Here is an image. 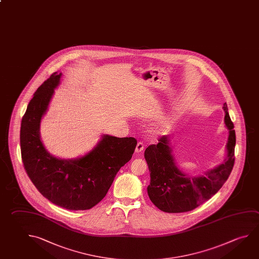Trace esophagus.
Segmentation results:
<instances>
[{
  "instance_id": "1",
  "label": "esophagus",
  "mask_w": 259,
  "mask_h": 259,
  "mask_svg": "<svg viewBox=\"0 0 259 259\" xmlns=\"http://www.w3.org/2000/svg\"><path fill=\"white\" fill-rule=\"evenodd\" d=\"M144 144L142 143V142H138L137 143V145H136V153H140V152H142L143 150H144Z\"/></svg>"
}]
</instances>
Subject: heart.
<instances>
[{"label":"heart","instance_id":"heart-1","mask_svg":"<svg viewBox=\"0 0 259 259\" xmlns=\"http://www.w3.org/2000/svg\"><path fill=\"white\" fill-rule=\"evenodd\" d=\"M154 134H158V133H160V130L157 129V128H156V129H154Z\"/></svg>","mask_w":259,"mask_h":259}]
</instances>
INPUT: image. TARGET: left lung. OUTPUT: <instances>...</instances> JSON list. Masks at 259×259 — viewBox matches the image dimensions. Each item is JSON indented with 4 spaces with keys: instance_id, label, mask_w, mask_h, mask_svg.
Instances as JSON below:
<instances>
[{
    "instance_id": "obj_1",
    "label": "left lung",
    "mask_w": 259,
    "mask_h": 259,
    "mask_svg": "<svg viewBox=\"0 0 259 259\" xmlns=\"http://www.w3.org/2000/svg\"><path fill=\"white\" fill-rule=\"evenodd\" d=\"M225 123L228 129L227 154L222 163L210 169L204 176L192 177L177 166L172 154L170 136H163L157 145L145 149V158L149 168L150 185L147 193L150 200L166 213H184L196 208L218 193L227 181L235 163L236 132L224 104Z\"/></svg>"
}]
</instances>
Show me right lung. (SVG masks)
I'll use <instances>...</instances> for the list:
<instances>
[{
    "mask_svg": "<svg viewBox=\"0 0 259 259\" xmlns=\"http://www.w3.org/2000/svg\"><path fill=\"white\" fill-rule=\"evenodd\" d=\"M62 73H54L34 93L20 132L23 165L32 184L53 204L68 210H87L105 197L120 170L131 160L137 141L103 135L89 153L75 159L55 157L40 136L46 114Z\"/></svg>",
    "mask_w": 259,
    "mask_h": 259,
    "instance_id": "add662e5",
    "label": "right lung"
}]
</instances>
